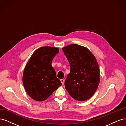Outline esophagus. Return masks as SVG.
<instances>
[{
    "mask_svg": "<svg viewBox=\"0 0 126 126\" xmlns=\"http://www.w3.org/2000/svg\"><path fill=\"white\" fill-rule=\"evenodd\" d=\"M60 81H61V82H62V85H63L64 84V79H60Z\"/></svg>",
    "mask_w": 126,
    "mask_h": 126,
    "instance_id": "obj_1",
    "label": "esophagus"
}]
</instances>
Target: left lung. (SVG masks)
<instances>
[{"label":"left lung","instance_id":"1","mask_svg":"<svg viewBox=\"0 0 126 126\" xmlns=\"http://www.w3.org/2000/svg\"><path fill=\"white\" fill-rule=\"evenodd\" d=\"M70 64L65 88L76 100L89 99L100 82V70L94 56L86 47L70 44L62 48Z\"/></svg>","mask_w":126,"mask_h":126}]
</instances>
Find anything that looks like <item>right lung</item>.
Listing matches in <instances>:
<instances>
[{
    "label": "right lung",
    "instance_id": "right-lung-1",
    "mask_svg": "<svg viewBox=\"0 0 126 126\" xmlns=\"http://www.w3.org/2000/svg\"><path fill=\"white\" fill-rule=\"evenodd\" d=\"M59 51L58 48L41 47L28 60L24 70L22 83L27 93L32 99L38 101L46 100L62 85L51 65Z\"/></svg>",
    "mask_w": 126,
    "mask_h": 126
}]
</instances>
